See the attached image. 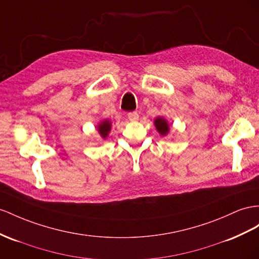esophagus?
Wrapping results in <instances>:
<instances>
[{"label": "esophagus", "mask_w": 259, "mask_h": 259, "mask_svg": "<svg viewBox=\"0 0 259 259\" xmlns=\"http://www.w3.org/2000/svg\"><path fill=\"white\" fill-rule=\"evenodd\" d=\"M128 118H129V120H130V121H138V120H139V115H138V112H136V111L129 112V114H128Z\"/></svg>", "instance_id": "obj_1"}]
</instances>
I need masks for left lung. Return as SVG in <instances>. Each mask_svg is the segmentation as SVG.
<instances>
[{
  "mask_svg": "<svg viewBox=\"0 0 259 259\" xmlns=\"http://www.w3.org/2000/svg\"><path fill=\"white\" fill-rule=\"evenodd\" d=\"M154 125L158 134H160L162 137L167 136V134L169 132V124H168V121L164 117H161V116L156 117L154 120Z\"/></svg>",
  "mask_w": 259,
  "mask_h": 259,
  "instance_id": "1",
  "label": "left lung"
}]
</instances>
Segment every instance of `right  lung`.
Returning <instances> with one entry per match:
<instances>
[{
  "instance_id": "1",
  "label": "right lung",
  "mask_w": 259,
  "mask_h": 259,
  "mask_svg": "<svg viewBox=\"0 0 259 259\" xmlns=\"http://www.w3.org/2000/svg\"><path fill=\"white\" fill-rule=\"evenodd\" d=\"M96 129L98 131L99 136H101L104 140H106V138L108 137L109 132L111 130V122L109 119H103L98 122V124L96 125Z\"/></svg>"
}]
</instances>
